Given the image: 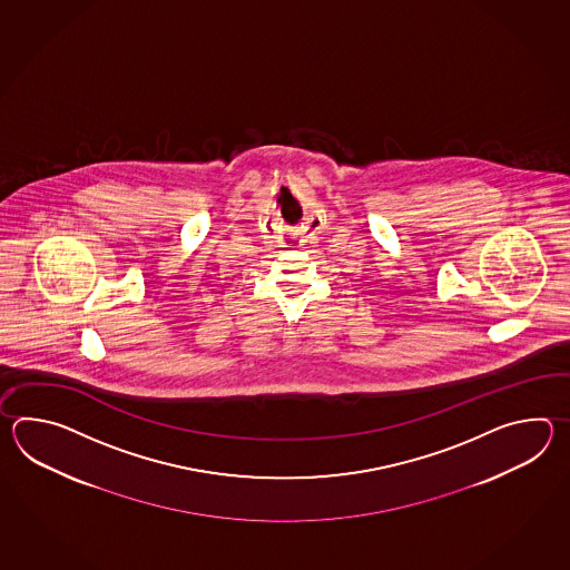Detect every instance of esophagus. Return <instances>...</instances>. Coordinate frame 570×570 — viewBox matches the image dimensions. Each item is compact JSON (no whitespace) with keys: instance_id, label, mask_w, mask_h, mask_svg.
I'll list each match as a JSON object with an SVG mask.
<instances>
[{"instance_id":"esophagus-1","label":"esophagus","mask_w":570,"mask_h":570,"mask_svg":"<svg viewBox=\"0 0 570 570\" xmlns=\"http://www.w3.org/2000/svg\"><path fill=\"white\" fill-rule=\"evenodd\" d=\"M302 243V238H299V236H297V234L293 232V234H289V236H287V244H285V246H299V244Z\"/></svg>"}]
</instances>
